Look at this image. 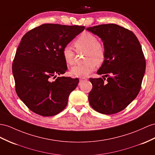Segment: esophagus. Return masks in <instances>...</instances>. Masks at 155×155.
<instances>
[{
  "label": "esophagus",
  "mask_w": 155,
  "mask_h": 155,
  "mask_svg": "<svg viewBox=\"0 0 155 155\" xmlns=\"http://www.w3.org/2000/svg\"><path fill=\"white\" fill-rule=\"evenodd\" d=\"M87 78H84V77H82V78H80V79H79V81H80L81 82L84 81H86Z\"/></svg>",
  "instance_id": "obj_1"
}]
</instances>
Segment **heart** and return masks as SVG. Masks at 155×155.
I'll return each instance as SVG.
<instances>
[{"label": "heart", "mask_w": 155, "mask_h": 155, "mask_svg": "<svg viewBox=\"0 0 155 155\" xmlns=\"http://www.w3.org/2000/svg\"><path fill=\"white\" fill-rule=\"evenodd\" d=\"M74 46L77 51H85L84 64L77 65L71 69V74L74 77H86L96 69V63L101 64L104 61L106 51L104 45L97 41L94 35L85 32L82 33L76 41ZM62 57L67 65L74 63V52L69 46H65L61 51Z\"/></svg>", "instance_id": "heart-1"}]
</instances>
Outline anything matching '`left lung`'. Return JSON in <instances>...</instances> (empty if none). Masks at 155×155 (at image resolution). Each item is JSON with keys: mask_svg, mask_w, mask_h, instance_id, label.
<instances>
[{"mask_svg": "<svg viewBox=\"0 0 155 155\" xmlns=\"http://www.w3.org/2000/svg\"><path fill=\"white\" fill-rule=\"evenodd\" d=\"M104 42L106 56L97 71L101 78L89 80L91 107L101 114H115L124 109L140 92L146 62L140 42L132 31L117 24H104L86 29Z\"/></svg>", "mask_w": 155, "mask_h": 155, "instance_id": "1", "label": "left lung"}]
</instances>
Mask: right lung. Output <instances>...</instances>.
<instances>
[{
	"mask_svg": "<svg viewBox=\"0 0 155 155\" xmlns=\"http://www.w3.org/2000/svg\"><path fill=\"white\" fill-rule=\"evenodd\" d=\"M84 29V26L46 23L22 37L13 61L12 73L18 96L31 111L51 117L65 108L69 94L79 80L56 78L67 70L61 51Z\"/></svg>",
	"mask_w": 155,
	"mask_h": 155,
	"instance_id": "add662e5",
	"label": "right lung"
}]
</instances>
